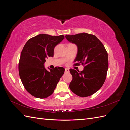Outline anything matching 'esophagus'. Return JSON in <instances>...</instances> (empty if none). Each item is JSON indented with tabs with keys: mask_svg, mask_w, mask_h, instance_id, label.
<instances>
[{
	"mask_svg": "<svg viewBox=\"0 0 130 130\" xmlns=\"http://www.w3.org/2000/svg\"><path fill=\"white\" fill-rule=\"evenodd\" d=\"M69 69L68 68H65V73H69Z\"/></svg>",
	"mask_w": 130,
	"mask_h": 130,
	"instance_id": "obj_1",
	"label": "esophagus"
}]
</instances>
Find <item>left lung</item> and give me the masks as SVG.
Instances as JSON below:
<instances>
[{
  "label": "left lung",
  "instance_id": "1",
  "mask_svg": "<svg viewBox=\"0 0 130 130\" xmlns=\"http://www.w3.org/2000/svg\"><path fill=\"white\" fill-rule=\"evenodd\" d=\"M65 37L77 46V54L74 65L84 66L81 72L69 69L73 76L69 88L80 97L92 95L102 87L106 80L108 68L107 51L94 35L80 33L66 35Z\"/></svg>",
  "mask_w": 130,
  "mask_h": 130
}]
</instances>
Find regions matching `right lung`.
<instances>
[{"label": "right lung", "instance_id": "1", "mask_svg": "<svg viewBox=\"0 0 130 130\" xmlns=\"http://www.w3.org/2000/svg\"><path fill=\"white\" fill-rule=\"evenodd\" d=\"M64 38V35L53 36L40 34L27 41L18 63L19 75L25 89L32 96L43 99L53 93L64 68L56 67L47 70L44 64L48 57L54 56L55 46Z\"/></svg>", "mask_w": 130, "mask_h": 130}]
</instances>
